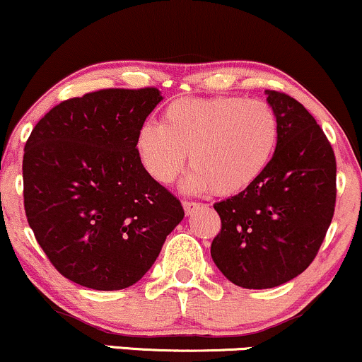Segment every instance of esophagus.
Returning a JSON list of instances; mask_svg holds the SVG:
<instances>
[{
  "label": "esophagus",
  "mask_w": 362,
  "mask_h": 362,
  "mask_svg": "<svg viewBox=\"0 0 362 362\" xmlns=\"http://www.w3.org/2000/svg\"><path fill=\"white\" fill-rule=\"evenodd\" d=\"M182 208H185L186 215H191L194 210H197V208H199V203L198 202H182Z\"/></svg>",
  "instance_id": "esophagus-1"
}]
</instances>
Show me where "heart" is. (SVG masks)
Instances as JSON below:
<instances>
[{
  "mask_svg": "<svg viewBox=\"0 0 362 362\" xmlns=\"http://www.w3.org/2000/svg\"><path fill=\"white\" fill-rule=\"evenodd\" d=\"M281 125L267 101L244 96L181 98L165 106L160 125L140 127L135 148L159 185L180 176L189 152L186 188L235 197L261 180L273 163Z\"/></svg>",
  "mask_w": 362,
  "mask_h": 362,
  "instance_id": "obj_1",
  "label": "heart"
}]
</instances>
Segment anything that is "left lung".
<instances>
[{"label":"left lung","mask_w":362,"mask_h":362,"mask_svg":"<svg viewBox=\"0 0 362 362\" xmlns=\"http://www.w3.org/2000/svg\"><path fill=\"white\" fill-rule=\"evenodd\" d=\"M266 95L281 125L273 163L256 185L214 205L222 230L211 257L228 281L247 290L279 286L312 264L337 197V164L324 130L295 98Z\"/></svg>","instance_id":"1"}]
</instances>
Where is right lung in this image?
Masks as SVG:
<instances>
[{
  "label": "right lung",
  "instance_id": "right-lung-1",
  "mask_svg": "<svg viewBox=\"0 0 362 362\" xmlns=\"http://www.w3.org/2000/svg\"><path fill=\"white\" fill-rule=\"evenodd\" d=\"M160 100L157 88L71 98L45 113L25 144L28 225L55 269L81 286L113 291L137 283L185 216L135 148Z\"/></svg>",
  "mask_w": 362,
  "mask_h": 362
}]
</instances>
